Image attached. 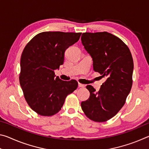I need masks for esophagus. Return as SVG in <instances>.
Segmentation results:
<instances>
[{
  "instance_id": "obj_1",
  "label": "esophagus",
  "mask_w": 149,
  "mask_h": 149,
  "mask_svg": "<svg viewBox=\"0 0 149 149\" xmlns=\"http://www.w3.org/2000/svg\"><path fill=\"white\" fill-rule=\"evenodd\" d=\"M78 86H79V87H85V85H84V84H80V83H79V84H78Z\"/></svg>"
}]
</instances>
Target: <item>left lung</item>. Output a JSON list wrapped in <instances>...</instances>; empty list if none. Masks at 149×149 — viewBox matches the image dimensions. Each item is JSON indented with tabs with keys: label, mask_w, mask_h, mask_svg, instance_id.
<instances>
[{
	"label": "left lung",
	"mask_w": 149,
	"mask_h": 149,
	"mask_svg": "<svg viewBox=\"0 0 149 149\" xmlns=\"http://www.w3.org/2000/svg\"><path fill=\"white\" fill-rule=\"evenodd\" d=\"M81 40L92 57L93 70L107 79L97 92L87 85L90 97L81 106L90 120L106 122L123 107L132 89L133 58L127 45L110 33H84Z\"/></svg>",
	"instance_id": "obj_1"
}]
</instances>
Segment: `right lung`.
<instances>
[{"mask_svg":"<svg viewBox=\"0 0 149 149\" xmlns=\"http://www.w3.org/2000/svg\"><path fill=\"white\" fill-rule=\"evenodd\" d=\"M81 33L45 31L37 34L25 47L20 60L19 84L31 109L44 116L61 110L65 97L78 83L55 77L54 70L64 63V52L79 39Z\"/></svg>","mask_w":149,"mask_h":149,"instance_id":"obj_1","label":"right lung"}]
</instances>
